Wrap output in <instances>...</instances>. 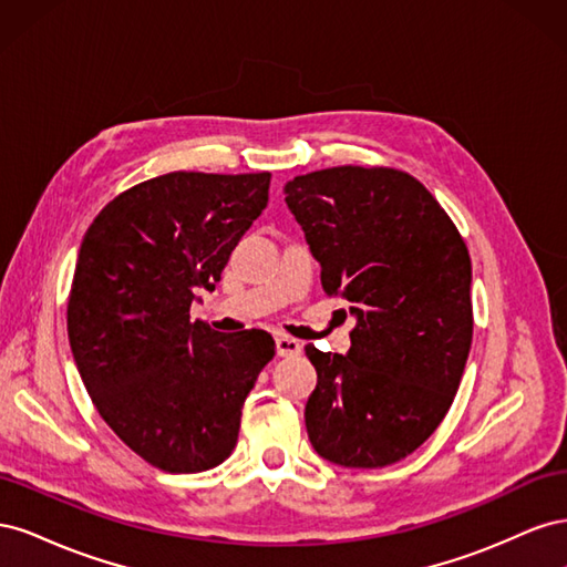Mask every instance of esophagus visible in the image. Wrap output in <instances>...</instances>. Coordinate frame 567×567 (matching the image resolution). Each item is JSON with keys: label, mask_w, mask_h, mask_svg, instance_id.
Segmentation results:
<instances>
[{"label": "esophagus", "mask_w": 567, "mask_h": 567, "mask_svg": "<svg viewBox=\"0 0 567 567\" xmlns=\"http://www.w3.org/2000/svg\"><path fill=\"white\" fill-rule=\"evenodd\" d=\"M302 352L300 340L288 338V336H277V354L279 357H296Z\"/></svg>", "instance_id": "34e87169"}]
</instances>
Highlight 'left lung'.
Returning <instances> with one entry per match:
<instances>
[{"label": "left lung", "mask_w": 567, "mask_h": 567, "mask_svg": "<svg viewBox=\"0 0 567 567\" xmlns=\"http://www.w3.org/2000/svg\"><path fill=\"white\" fill-rule=\"evenodd\" d=\"M284 194L323 290L354 317L348 354L305 348L317 369L307 435L338 466H390L435 433L458 390L473 338L468 248L400 169H317Z\"/></svg>", "instance_id": "left-lung-1"}]
</instances>
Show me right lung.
<instances>
[{
    "label": "right lung",
    "instance_id": "1",
    "mask_svg": "<svg viewBox=\"0 0 567 567\" xmlns=\"http://www.w3.org/2000/svg\"><path fill=\"white\" fill-rule=\"evenodd\" d=\"M269 173H169L96 215L78 252L68 340L111 431L151 466L200 473L238 440L241 409L274 357L267 331L192 321L229 255L262 215Z\"/></svg>",
    "mask_w": 567,
    "mask_h": 567
}]
</instances>
